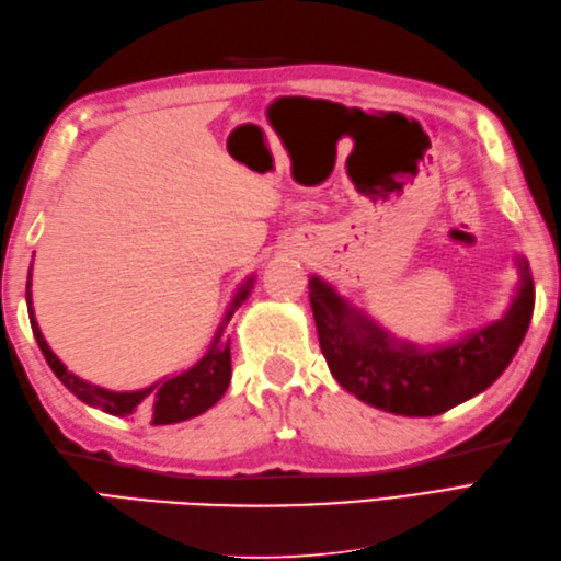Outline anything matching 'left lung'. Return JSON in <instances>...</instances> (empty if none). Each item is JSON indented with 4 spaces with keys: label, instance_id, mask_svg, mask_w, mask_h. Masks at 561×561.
<instances>
[{
    "label": "left lung",
    "instance_id": "1",
    "mask_svg": "<svg viewBox=\"0 0 561 561\" xmlns=\"http://www.w3.org/2000/svg\"><path fill=\"white\" fill-rule=\"evenodd\" d=\"M518 270L520 287L504 318L434 350L388 335L328 282L311 277L308 296L330 374L362 402L404 416H434L474 398L504 374L528 332L533 277L523 257Z\"/></svg>",
    "mask_w": 561,
    "mask_h": 561
}]
</instances>
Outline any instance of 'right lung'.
<instances>
[{
	"label": "right lung",
	"mask_w": 561,
	"mask_h": 561,
	"mask_svg": "<svg viewBox=\"0 0 561 561\" xmlns=\"http://www.w3.org/2000/svg\"><path fill=\"white\" fill-rule=\"evenodd\" d=\"M250 289H253V277H250L233 296L229 311H226L217 335H214V340L209 344V350L195 366H190L183 374L163 378V380H159V383H153L145 390H133V392L105 390V388H99L93 383H87V380H81L79 376L67 371V366L57 359L50 347H47L43 332H41L38 323H35L33 306H31V270H28V284H26V301H28V318H31L35 342H38L47 366L53 368L55 376L67 386V390L75 392L81 402L91 404V408H99V410L115 414V416H129V414L147 416L151 424L161 426V424H175V422L193 420V416L207 412L211 404L219 402L226 388H229V383H231V347H229V340L224 337V330H226V325H229V320H231L236 308L248 299Z\"/></svg>",
	"instance_id": "obj_1"
}]
</instances>
